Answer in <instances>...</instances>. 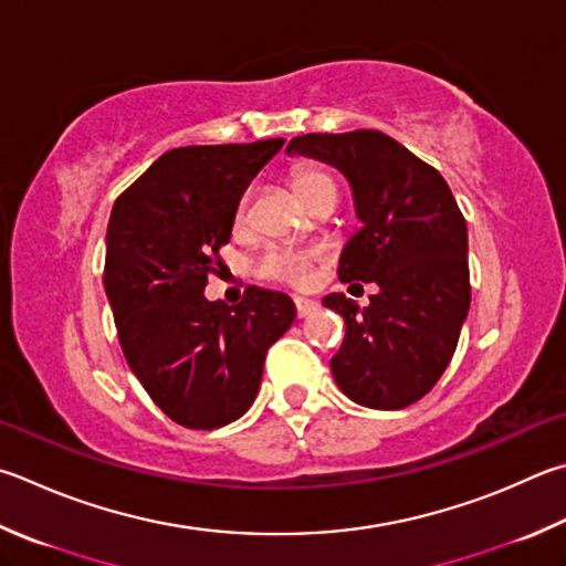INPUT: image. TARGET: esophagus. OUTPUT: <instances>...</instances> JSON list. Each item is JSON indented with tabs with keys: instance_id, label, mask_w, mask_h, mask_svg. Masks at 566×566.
<instances>
[{
	"instance_id": "esophagus-1",
	"label": "esophagus",
	"mask_w": 566,
	"mask_h": 566,
	"mask_svg": "<svg viewBox=\"0 0 566 566\" xmlns=\"http://www.w3.org/2000/svg\"><path fill=\"white\" fill-rule=\"evenodd\" d=\"M294 310H296V316L304 318V316H310L318 310V302L304 300V296H294Z\"/></svg>"
}]
</instances>
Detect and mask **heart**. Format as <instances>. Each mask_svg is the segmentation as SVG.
<instances>
[{
  "label": "heart",
  "mask_w": 566,
  "mask_h": 566,
  "mask_svg": "<svg viewBox=\"0 0 566 566\" xmlns=\"http://www.w3.org/2000/svg\"><path fill=\"white\" fill-rule=\"evenodd\" d=\"M292 185L296 195H300L302 202L306 205L314 200L316 195H338L336 178L326 168L318 166H300L292 172ZM250 212V192H244L238 208H234V224L248 222ZM316 262V252H300V250H282V248H270L264 250L260 260H256V274L262 280L270 282H282L290 286H306L312 282V266Z\"/></svg>",
  "instance_id": "obj_1"
}]
</instances>
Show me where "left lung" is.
<instances>
[{
	"instance_id": "left-lung-1",
	"label": "left lung",
	"mask_w": 566,
	"mask_h": 566,
	"mask_svg": "<svg viewBox=\"0 0 566 566\" xmlns=\"http://www.w3.org/2000/svg\"><path fill=\"white\" fill-rule=\"evenodd\" d=\"M286 150L326 160L352 182L358 230L338 280L374 282L371 304L326 294L346 336L334 381L356 403L398 410L430 394L455 354L470 310L468 224L443 176L381 130L306 133Z\"/></svg>"
}]
</instances>
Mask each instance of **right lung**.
<instances>
[{
	"label": "right lung",
	"instance_id": "1",
	"mask_svg": "<svg viewBox=\"0 0 566 566\" xmlns=\"http://www.w3.org/2000/svg\"><path fill=\"white\" fill-rule=\"evenodd\" d=\"M282 146L168 150L111 210L104 286L123 356L178 426L212 430L248 413L264 356L296 316L290 296L256 286L234 306L202 296L242 192Z\"/></svg>",
	"mask_w": 566,
	"mask_h": 566
}]
</instances>
